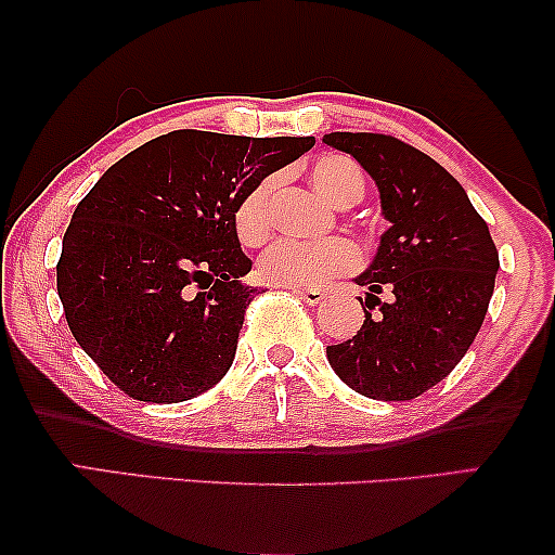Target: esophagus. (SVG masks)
Wrapping results in <instances>:
<instances>
[{
  "instance_id": "esophagus-1",
  "label": "esophagus",
  "mask_w": 555,
  "mask_h": 555,
  "mask_svg": "<svg viewBox=\"0 0 555 555\" xmlns=\"http://www.w3.org/2000/svg\"><path fill=\"white\" fill-rule=\"evenodd\" d=\"M295 295H298L302 302H308V306H318V302H323L325 298L323 291H310V287H298Z\"/></svg>"
}]
</instances>
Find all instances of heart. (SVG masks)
Wrapping results in <instances>:
<instances>
[{"instance_id": "1", "label": "heart", "mask_w": 555, "mask_h": 555, "mask_svg": "<svg viewBox=\"0 0 555 555\" xmlns=\"http://www.w3.org/2000/svg\"><path fill=\"white\" fill-rule=\"evenodd\" d=\"M310 181L336 207H351L363 196V173L351 158L323 156L310 169ZM275 179H262L234 207V232L242 245L257 247L270 234V196ZM361 249L346 237L318 242L280 240L260 257V275L278 287H321L328 280L359 270Z\"/></svg>"}]
</instances>
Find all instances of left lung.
<instances>
[{
	"label": "left lung",
	"instance_id": "left-lung-1",
	"mask_svg": "<svg viewBox=\"0 0 555 555\" xmlns=\"http://www.w3.org/2000/svg\"><path fill=\"white\" fill-rule=\"evenodd\" d=\"M376 181L391 227L356 283L363 325L328 346L340 382L378 401L416 399L462 361L488 313L498 247L465 189L435 158L386 133H328Z\"/></svg>",
	"mask_w": 555,
	"mask_h": 555
}]
</instances>
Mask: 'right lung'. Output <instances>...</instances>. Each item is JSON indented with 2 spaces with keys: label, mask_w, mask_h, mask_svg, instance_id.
Returning a JSON list of instances; mask_svg holds the SVG:
<instances>
[{
  "label": "right lung",
  "mask_w": 555,
  "mask_h": 555,
  "mask_svg": "<svg viewBox=\"0 0 555 555\" xmlns=\"http://www.w3.org/2000/svg\"><path fill=\"white\" fill-rule=\"evenodd\" d=\"M313 135L171 131L98 179L73 211L57 295L75 340L131 399L177 404L230 371L257 287L234 207Z\"/></svg>",
  "instance_id": "add662e5"
}]
</instances>
